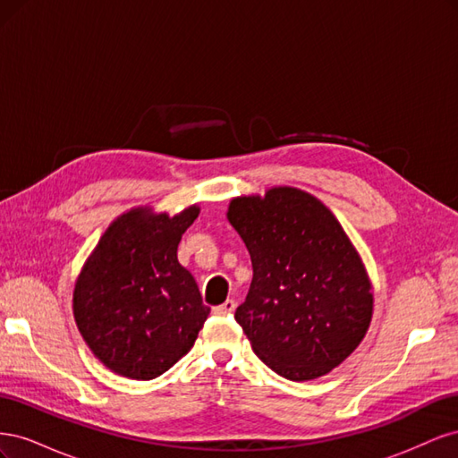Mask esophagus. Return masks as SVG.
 Masks as SVG:
<instances>
[{
  "instance_id": "obj_1",
  "label": "esophagus",
  "mask_w": 458,
  "mask_h": 458,
  "mask_svg": "<svg viewBox=\"0 0 458 458\" xmlns=\"http://www.w3.org/2000/svg\"><path fill=\"white\" fill-rule=\"evenodd\" d=\"M234 308H237V303H234L233 300H227V301L221 303V306H216L214 313L216 315H229V313L234 311Z\"/></svg>"
}]
</instances>
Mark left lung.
<instances>
[{
    "label": "left lung",
    "instance_id": "left-lung-1",
    "mask_svg": "<svg viewBox=\"0 0 458 458\" xmlns=\"http://www.w3.org/2000/svg\"><path fill=\"white\" fill-rule=\"evenodd\" d=\"M227 219L252 259L234 318L254 353L288 380L325 377L363 342L374 311L348 233L317 197L286 185L231 199Z\"/></svg>",
    "mask_w": 458,
    "mask_h": 458
}]
</instances>
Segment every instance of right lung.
Returning <instances> with one entry per match:
<instances>
[{
	"instance_id": "right-lung-1",
	"label": "right lung",
	"mask_w": 458,
	"mask_h": 458,
	"mask_svg": "<svg viewBox=\"0 0 458 458\" xmlns=\"http://www.w3.org/2000/svg\"><path fill=\"white\" fill-rule=\"evenodd\" d=\"M200 214L137 206L118 216L81 267L72 311L91 353L114 374L152 380L195 344L210 315L195 276L177 261L182 234Z\"/></svg>"
}]
</instances>
